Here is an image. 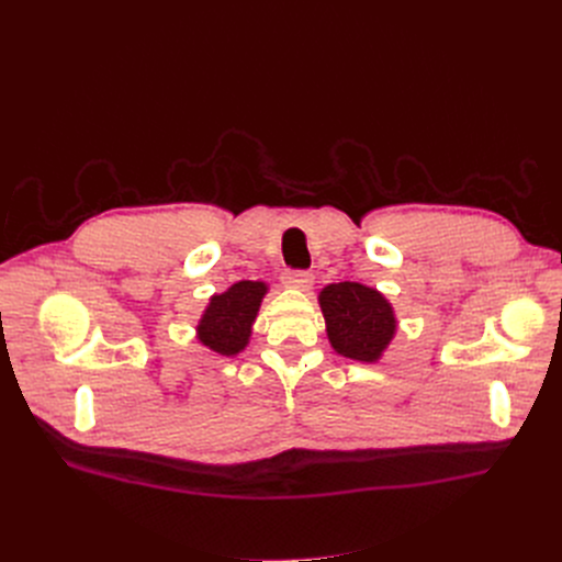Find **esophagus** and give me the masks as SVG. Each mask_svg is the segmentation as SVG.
Masks as SVG:
<instances>
[{
    "label": "esophagus",
    "instance_id": "34e87169",
    "mask_svg": "<svg viewBox=\"0 0 562 562\" xmlns=\"http://www.w3.org/2000/svg\"><path fill=\"white\" fill-rule=\"evenodd\" d=\"M282 282H284V286H289V289L307 291V289H312L314 276H312L310 271H286V273L282 276Z\"/></svg>",
    "mask_w": 562,
    "mask_h": 562
}]
</instances>
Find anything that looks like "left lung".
Wrapping results in <instances>:
<instances>
[{
  "label": "left lung",
  "mask_w": 562,
  "mask_h": 562,
  "mask_svg": "<svg viewBox=\"0 0 562 562\" xmlns=\"http://www.w3.org/2000/svg\"><path fill=\"white\" fill-rule=\"evenodd\" d=\"M333 348L344 358L378 362L396 335L392 303L373 286L360 282L328 284L318 293Z\"/></svg>",
  "instance_id": "1"
}]
</instances>
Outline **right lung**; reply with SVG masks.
Wrapping results in <instances>:
<instances>
[{
    "instance_id": "1",
    "label": "right lung",
    "mask_w": 562,
    "mask_h": 562,
    "mask_svg": "<svg viewBox=\"0 0 562 562\" xmlns=\"http://www.w3.org/2000/svg\"><path fill=\"white\" fill-rule=\"evenodd\" d=\"M266 291V282L241 280L212 296L195 328L200 344L225 358L241 352L250 341L252 323Z\"/></svg>"
}]
</instances>
